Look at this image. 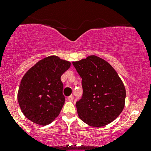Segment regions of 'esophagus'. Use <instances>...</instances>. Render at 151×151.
Wrapping results in <instances>:
<instances>
[{"instance_id":"34e87169","label":"esophagus","mask_w":151,"mask_h":151,"mask_svg":"<svg viewBox=\"0 0 151 151\" xmlns=\"http://www.w3.org/2000/svg\"><path fill=\"white\" fill-rule=\"evenodd\" d=\"M73 99H74V96H72V95H70V96H68V97H67V99H68L70 101H73Z\"/></svg>"}]
</instances>
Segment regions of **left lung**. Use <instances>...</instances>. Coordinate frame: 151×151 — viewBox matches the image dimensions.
I'll list each match as a JSON object with an SVG mask.
<instances>
[{"mask_svg":"<svg viewBox=\"0 0 151 151\" xmlns=\"http://www.w3.org/2000/svg\"><path fill=\"white\" fill-rule=\"evenodd\" d=\"M72 64L82 79V96L76 102L79 117L93 127L110 124L120 115L125 104V86L117 72L95 55Z\"/></svg>","mask_w":151,"mask_h":151,"instance_id":"left-lung-1","label":"left lung"}]
</instances>
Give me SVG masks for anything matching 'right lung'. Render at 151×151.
I'll list each match as a JSON object with an SVG mask.
<instances>
[{
	"label": "right lung",
	"instance_id": "1",
	"mask_svg": "<svg viewBox=\"0 0 151 151\" xmlns=\"http://www.w3.org/2000/svg\"><path fill=\"white\" fill-rule=\"evenodd\" d=\"M70 65L58 57L50 56L26 72L19 86L18 100L29 120L45 126L58 116L65 101L60 78Z\"/></svg>",
	"mask_w": 151,
	"mask_h": 151
}]
</instances>
